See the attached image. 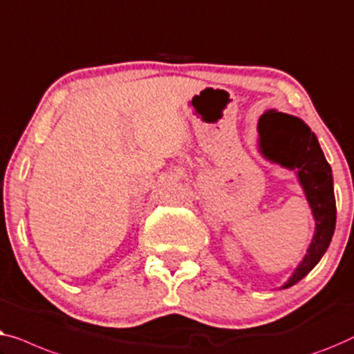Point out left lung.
Instances as JSON below:
<instances>
[{
	"label": "left lung",
	"mask_w": 354,
	"mask_h": 354,
	"mask_svg": "<svg viewBox=\"0 0 354 354\" xmlns=\"http://www.w3.org/2000/svg\"><path fill=\"white\" fill-rule=\"evenodd\" d=\"M270 115H282L289 122V128L281 137L272 138L267 131L266 118ZM258 133H260L263 156L288 170H297L298 181L306 194L316 221L315 237L305 258L286 282V286H282V288H287L301 281L319 263L332 241L337 220L332 170L321 151L316 134L300 118L268 111L260 117Z\"/></svg>",
	"instance_id": "left-lung-1"
}]
</instances>
